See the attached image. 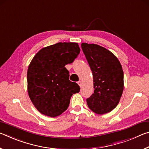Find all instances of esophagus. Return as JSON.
Listing matches in <instances>:
<instances>
[{
    "label": "esophagus",
    "instance_id": "obj_1",
    "mask_svg": "<svg viewBox=\"0 0 149 149\" xmlns=\"http://www.w3.org/2000/svg\"><path fill=\"white\" fill-rule=\"evenodd\" d=\"M77 84L79 85V86L81 87V81H77Z\"/></svg>",
    "mask_w": 149,
    "mask_h": 149
}]
</instances>
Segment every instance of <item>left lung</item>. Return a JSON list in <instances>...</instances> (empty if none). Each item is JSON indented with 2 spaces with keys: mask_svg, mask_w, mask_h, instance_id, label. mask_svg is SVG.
I'll list each match as a JSON object with an SVG mask.
<instances>
[{
  "mask_svg": "<svg viewBox=\"0 0 149 149\" xmlns=\"http://www.w3.org/2000/svg\"><path fill=\"white\" fill-rule=\"evenodd\" d=\"M91 69L94 93L87 99L89 108L98 114L110 112L118 104L123 90V72L119 60L109 50L96 44L82 43Z\"/></svg>",
  "mask_w": 149,
  "mask_h": 149,
  "instance_id": "obj_1",
  "label": "left lung"
}]
</instances>
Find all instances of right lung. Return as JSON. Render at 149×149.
I'll return each mask as SVG.
<instances>
[{
	"label": "right lung",
	"mask_w": 149,
	"mask_h": 149,
	"mask_svg": "<svg viewBox=\"0 0 149 149\" xmlns=\"http://www.w3.org/2000/svg\"><path fill=\"white\" fill-rule=\"evenodd\" d=\"M79 52L77 42H58L40 50L31 60L27 74V90L41 114L53 118L62 114L72 96L79 92V86L69 80V71L65 68Z\"/></svg>",
	"instance_id": "obj_1"
}]
</instances>
